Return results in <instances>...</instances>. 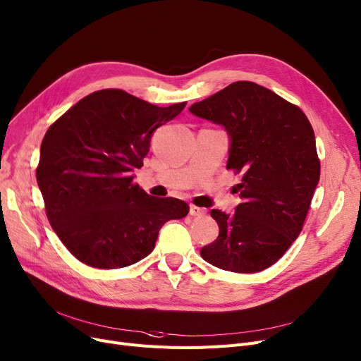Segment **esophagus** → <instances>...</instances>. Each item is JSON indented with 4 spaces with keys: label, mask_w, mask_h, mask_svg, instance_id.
<instances>
[{
    "label": "esophagus",
    "mask_w": 361,
    "mask_h": 361,
    "mask_svg": "<svg viewBox=\"0 0 361 361\" xmlns=\"http://www.w3.org/2000/svg\"><path fill=\"white\" fill-rule=\"evenodd\" d=\"M206 213H207L206 209H201V207H197V206L190 207V214L191 216H204Z\"/></svg>",
    "instance_id": "34e87169"
}]
</instances>
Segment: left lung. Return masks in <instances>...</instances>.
<instances>
[{
  "label": "left lung",
  "instance_id": "obj_1",
  "mask_svg": "<svg viewBox=\"0 0 361 361\" xmlns=\"http://www.w3.org/2000/svg\"><path fill=\"white\" fill-rule=\"evenodd\" d=\"M229 137L228 169L243 173L233 214L212 210L219 235L200 255L225 271H262L286 253L305 222L320 161L307 115L274 92L237 81L190 106Z\"/></svg>",
  "mask_w": 361,
  "mask_h": 361
}]
</instances>
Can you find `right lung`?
<instances>
[{
	"label": "right lung",
	"instance_id": "right-lung-1",
	"mask_svg": "<svg viewBox=\"0 0 361 361\" xmlns=\"http://www.w3.org/2000/svg\"><path fill=\"white\" fill-rule=\"evenodd\" d=\"M185 102L155 106L118 89L81 99L47 130L39 149L38 188L57 237L78 261L100 269L147 257L161 226L190 206L148 195L135 183L158 127Z\"/></svg>",
	"mask_w": 361,
	"mask_h": 361
}]
</instances>
